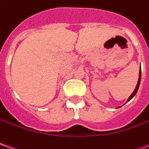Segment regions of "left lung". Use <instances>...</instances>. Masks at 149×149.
Here are the masks:
<instances>
[{"label": "left lung", "instance_id": "left-lung-1", "mask_svg": "<svg viewBox=\"0 0 149 149\" xmlns=\"http://www.w3.org/2000/svg\"><path fill=\"white\" fill-rule=\"evenodd\" d=\"M141 68H140V72H139V79H138V82H137V84H136V88H135V90L133 91V93H132L131 96L128 97V101H129V100H131L132 98H133V97H134L135 95L136 94V93H137L138 88H139V86H140V83H141ZM128 101H127V102H128Z\"/></svg>", "mask_w": 149, "mask_h": 149}]
</instances>
